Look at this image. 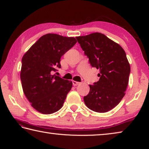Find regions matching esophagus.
I'll list each match as a JSON object with an SVG mask.
<instances>
[{"instance_id":"obj_1","label":"esophagus","mask_w":149,"mask_h":149,"mask_svg":"<svg viewBox=\"0 0 149 149\" xmlns=\"http://www.w3.org/2000/svg\"><path fill=\"white\" fill-rule=\"evenodd\" d=\"M72 84H73V85H74V86H77V85L80 84V83L78 81H72Z\"/></svg>"}]
</instances>
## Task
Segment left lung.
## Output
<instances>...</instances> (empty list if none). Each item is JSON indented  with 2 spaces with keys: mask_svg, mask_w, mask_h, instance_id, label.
Masks as SVG:
<instances>
[{
  "mask_svg": "<svg viewBox=\"0 0 149 149\" xmlns=\"http://www.w3.org/2000/svg\"><path fill=\"white\" fill-rule=\"evenodd\" d=\"M92 67L99 69V81L89 85L84 97L90 110L103 113L119 104L125 95L130 74V65L122 47L100 33L77 37Z\"/></svg>",
  "mask_w": 149,
  "mask_h": 149,
  "instance_id": "obj_1",
  "label": "left lung"
}]
</instances>
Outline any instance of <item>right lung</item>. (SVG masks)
Masks as SVG:
<instances>
[{
	"instance_id": "add662e5",
	"label": "right lung",
	"mask_w": 149,
	"mask_h": 149,
	"mask_svg": "<svg viewBox=\"0 0 149 149\" xmlns=\"http://www.w3.org/2000/svg\"><path fill=\"white\" fill-rule=\"evenodd\" d=\"M76 42L74 37L48 33L40 37L22 58L20 78L24 95L40 113L52 114L62 107L72 82L53 73L61 68V56Z\"/></svg>"
}]
</instances>
